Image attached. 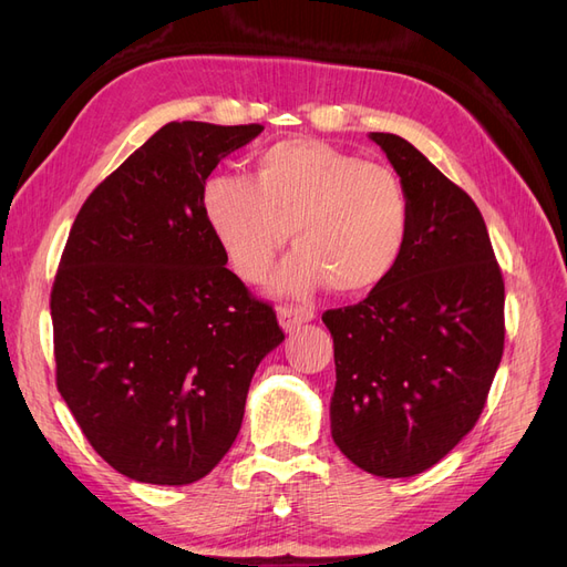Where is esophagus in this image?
I'll return each instance as SVG.
<instances>
[{
  "mask_svg": "<svg viewBox=\"0 0 567 567\" xmlns=\"http://www.w3.org/2000/svg\"><path fill=\"white\" fill-rule=\"evenodd\" d=\"M277 317H279V323L284 331H293L298 329L300 323H307L315 319V310L312 307H293V305H284L277 310Z\"/></svg>",
  "mask_w": 567,
  "mask_h": 567,
  "instance_id": "1",
  "label": "esophagus"
}]
</instances>
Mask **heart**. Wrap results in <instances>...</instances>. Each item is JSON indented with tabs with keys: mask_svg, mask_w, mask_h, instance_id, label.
<instances>
[{
	"mask_svg": "<svg viewBox=\"0 0 567 567\" xmlns=\"http://www.w3.org/2000/svg\"><path fill=\"white\" fill-rule=\"evenodd\" d=\"M203 215L246 281L267 277L290 231L296 250L271 281L281 296H307L326 281L346 296L371 290L398 267L409 231L400 177L319 140L265 148L252 177L213 175Z\"/></svg>",
	"mask_w": 567,
	"mask_h": 567,
	"instance_id": "1",
	"label": "heart"
}]
</instances>
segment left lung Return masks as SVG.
I'll return each mask as SVG.
<instances>
[{
	"label": "left lung",
	"instance_id": "8db88e82",
	"mask_svg": "<svg viewBox=\"0 0 567 567\" xmlns=\"http://www.w3.org/2000/svg\"><path fill=\"white\" fill-rule=\"evenodd\" d=\"M409 198L398 267L333 338L331 435L354 466L411 477L471 433L504 354V279L473 198L398 134L371 132Z\"/></svg>",
	"mask_w": 567,
	"mask_h": 567
}]
</instances>
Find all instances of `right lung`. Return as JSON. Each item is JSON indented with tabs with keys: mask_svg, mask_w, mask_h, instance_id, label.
I'll list each match as a JSON object with an SVG mask.
<instances>
[{
	"mask_svg": "<svg viewBox=\"0 0 567 567\" xmlns=\"http://www.w3.org/2000/svg\"><path fill=\"white\" fill-rule=\"evenodd\" d=\"M262 130L167 123L94 188L63 248L49 302L56 388L94 452L136 483L208 475L284 340L203 215L205 179Z\"/></svg>",
	"mask_w": 567,
	"mask_h": 567,
	"instance_id": "1",
	"label": "right lung"
}]
</instances>
